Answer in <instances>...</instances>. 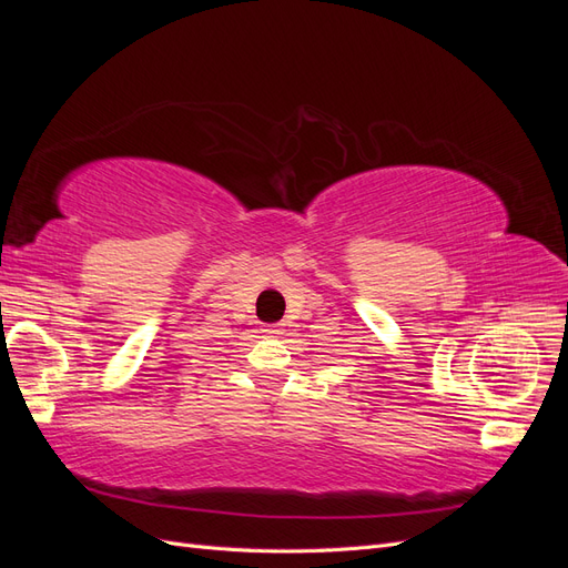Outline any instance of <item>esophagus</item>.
Instances as JSON below:
<instances>
[{
    "mask_svg": "<svg viewBox=\"0 0 568 568\" xmlns=\"http://www.w3.org/2000/svg\"><path fill=\"white\" fill-rule=\"evenodd\" d=\"M267 336H277V334H282V329H280V326L277 324H270V326H265V329H263Z\"/></svg>",
    "mask_w": 568,
    "mask_h": 568,
    "instance_id": "esophagus-1",
    "label": "esophagus"
}]
</instances>
